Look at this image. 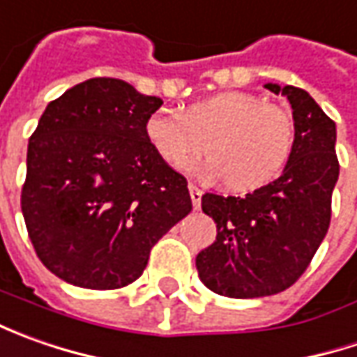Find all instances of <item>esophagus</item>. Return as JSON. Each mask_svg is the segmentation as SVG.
Listing matches in <instances>:
<instances>
[{
  "label": "esophagus",
  "instance_id": "1",
  "mask_svg": "<svg viewBox=\"0 0 357 357\" xmlns=\"http://www.w3.org/2000/svg\"><path fill=\"white\" fill-rule=\"evenodd\" d=\"M188 192H190V200H192V206L195 208H200V200H202V190L199 186L190 185L188 186Z\"/></svg>",
  "mask_w": 357,
  "mask_h": 357
}]
</instances>
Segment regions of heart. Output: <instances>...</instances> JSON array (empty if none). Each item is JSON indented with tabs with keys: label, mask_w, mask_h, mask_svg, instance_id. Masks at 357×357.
I'll return each mask as SVG.
<instances>
[{
	"label": "heart",
	"mask_w": 357,
	"mask_h": 357,
	"mask_svg": "<svg viewBox=\"0 0 357 357\" xmlns=\"http://www.w3.org/2000/svg\"><path fill=\"white\" fill-rule=\"evenodd\" d=\"M144 137L157 157L174 171L208 155L202 171L222 176L236 192L272 183L292 155L296 123L278 103L246 91H225L192 103L185 115L155 111L144 123Z\"/></svg>",
	"instance_id": "b5f03b06"
}]
</instances>
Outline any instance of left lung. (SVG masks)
<instances>
[{"instance_id":"1","label":"left lung","mask_w":357,"mask_h":357,"mask_svg":"<svg viewBox=\"0 0 357 357\" xmlns=\"http://www.w3.org/2000/svg\"><path fill=\"white\" fill-rule=\"evenodd\" d=\"M264 87L292 105L296 141L284 171L246 197H202L216 240L197 256L200 280L240 300L284 292L304 274L330 227L340 174L336 123L304 89Z\"/></svg>"}]
</instances>
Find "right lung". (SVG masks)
<instances>
[{"label": "right lung", "mask_w": 357, "mask_h": 357, "mask_svg": "<svg viewBox=\"0 0 357 357\" xmlns=\"http://www.w3.org/2000/svg\"><path fill=\"white\" fill-rule=\"evenodd\" d=\"M162 101L97 77L51 101L27 146L21 213L39 260L61 280L115 290L192 211L186 178L144 137Z\"/></svg>", "instance_id": "1"}]
</instances>
